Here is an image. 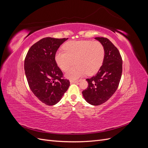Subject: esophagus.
I'll use <instances>...</instances> for the list:
<instances>
[{"label":"esophagus","instance_id":"obj_1","mask_svg":"<svg viewBox=\"0 0 148 148\" xmlns=\"http://www.w3.org/2000/svg\"><path fill=\"white\" fill-rule=\"evenodd\" d=\"M81 79H78V80H70V83H78L80 82Z\"/></svg>","mask_w":148,"mask_h":148}]
</instances>
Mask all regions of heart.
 Masks as SVG:
<instances>
[{
  "label": "heart",
  "instance_id": "obj_1",
  "mask_svg": "<svg viewBox=\"0 0 148 148\" xmlns=\"http://www.w3.org/2000/svg\"><path fill=\"white\" fill-rule=\"evenodd\" d=\"M65 52L58 51L55 60L62 70L65 71L75 62L77 66L66 71L65 77L76 79L85 75H92L102 66L105 57V49L98 41H75L66 42Z\"/></svg>",
  "mask_w": 148,
  "mask_h": 148
}]
</instances>
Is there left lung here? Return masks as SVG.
<instances>
[{"mask_svg": "<svg viewBox=\"0 0 148 148\" xmlns=\"http://www.w3.org/2000/svg\"><path fill=\"white\" fill-rule=\"evenodd\" d=\"M105 49L103 64L95 76L86 80L87 89L82 94L86 101L92 106H99L109 99L117 90L122 73V59L120 53L109 39L97 37Z\"/></svg>", "mask_w": 148, "mask_h": 148, "instance_id": "left-lung-1", "label": "left lung"}]
</instances>
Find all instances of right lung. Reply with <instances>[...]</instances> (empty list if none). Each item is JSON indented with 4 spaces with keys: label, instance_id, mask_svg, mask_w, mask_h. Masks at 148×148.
<instances>
[{
    "label": "right lung",
    "instance_id": "add662e5",
    "mask_svg": "<svg viewBox=\"0 0 148 148\" xmlns=\"http://www.w3.org/2000/svg\"><path fill=\"white\" fill-rule=\"evenodd\" d=\"M68 38H45L30 47L25 60V71L31 91L42 102L53 106L67 91L70 82L55 60V54Z\"/></svg>",
    "mask_w": 148,
    "mask_h": 148
}]
</instances>
